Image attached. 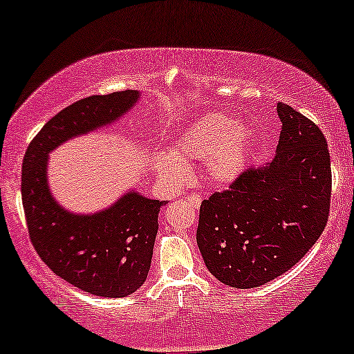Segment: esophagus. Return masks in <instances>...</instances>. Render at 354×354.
Here are the masks:
<instances>
[{"label":"esophagus","instance_id":"esophagus-1","mask_svg":"<svg viewBox=\"0 0 354 354\" xmlns=\"http://www.w3.org/2000/svg\"><path fill=\"white\" fill-rule=\"evenodd\" d=\"M186 201H188L189 205L193 206V208H198V206L201 205V196H200V194L191 193V194H188V196H186Z\"/></svg>","mask_w":354,"mask_h":354}]
</instances>
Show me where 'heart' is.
Listing matches in <instances>:
<instances>
[{
	"label": "heart",
	"mask_w": 354,
	"mask_h": 354,
	"mask_svg": "<svg viewBox=\"0 0 354 354\" xmlns=\"http://www.w3.org/2000/svg\"><path fill=\"white\" fill-rule=\"evenodd\" d=\"M253 146L254 131L250 124L214 113L200 118L183 131L169 154H154L153 168L166 185L180 186L189 165L206 161V180L214 186H228L246 169Z\"/></svg>",
	"instance_id": "heart-1"
}]
</instances>
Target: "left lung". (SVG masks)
Masks as SVG:
<instances>
[{
    "mask_svg": "<svg viewBox=\"0 0 354 354\" xmlns=\"http://www.w3.org/2000/svg\"><path fill=\"white\" fill-rule=\"evenodd\" d=\"M274 160L248 168L230 189L201 203L196 241L218 281L238 290L261 286L293 268L328 223L331 160L321 129L290 104Z\"/></svg>",
    "mask_w": 354,
    "mask_h": 354,
    "instance_id": "left-lung-1",
    "label": "left lung"
}]
</instances>
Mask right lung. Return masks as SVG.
I'll use <instances>...</instances> for the list:
<instances>
[{"instance_id":"add662e5","label":"right lung","mask_w":354,"mask_h":354,"mask_svg":"<svg viewBox=\"0 0 354 354\" xmlns=\"http://www.w3.org/2000/svg\"><path fill=\"white\" fill-rule=\"evenodd\" d=\"M138 98L140 93L126 89L76 101L43 126L23 160V208L36 253L64 281L103 298H124L146 281L158 213L166 203L129 191L100 213H70L55 201L48 186V153L116 121Z\"/></svg>"}]
</instances>
